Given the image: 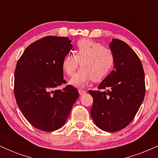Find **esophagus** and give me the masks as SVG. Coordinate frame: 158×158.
<instances>
[{
    "mask_svg": "<svg viewBox=\"0 0 158 158\" xmlns=\"http://www.w3.org/2000/svg\"><path fill=\"white\" fill-rule=\"evenodd\" d=\"M79 93L80 95H84V94H86V90H82V89H79Z\"/></svg>",
    "mask_w": 158,
    "mask_h": 158,
    "instance_id": "1",
    "label": "esophagus"
}]
</instances>
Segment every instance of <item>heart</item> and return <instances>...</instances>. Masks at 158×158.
Returning a JSON list of instances; mask_svg holds the SVG:
<instances>
[{"mask_svg":"<svg viewBox=\"0 0 158 158\" xmlns=\"http://www.w3.org/2000/svg\"><path fill=\"white\" fill-rule=\"evenodd\" d=\"M74 55L68 52L61 61V68L68 77L74 73L80 62L81 68L70 79L74 86L81 87L93 80L102 81L109 75L115 64V56L110 48L91 39L79 40Z\"/></svg>","mask_w":158,"mask_h":158,"instance_id":"b5f03b06","label":"heart"}]
</instances>
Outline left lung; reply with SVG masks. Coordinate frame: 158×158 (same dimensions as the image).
<instances>
[{
  "label": "left lung",
  "mask_w": 158,
  "mask_h": 158,
  "mask_svg": "<svg viewBox=\"0 0 158 158\" xmlns=\"http://www.w3.org/2000/svg\"><path fill=\"white\" fill-rule=\"evenodd\" d=\"M114 69L98 86L89 90L94 99L90 114L106 131H120L131 123L144 99L145 75L138 56L124 41L113 39Z\"/></svg>",
  "instance_id": "obj_1"
}]
</instances>
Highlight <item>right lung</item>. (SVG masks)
I'll use <instances>...</instances> for the list:
<instances>
[{
    "label": "right lung",
    "instance_id": "1",
    "mask_svg": "<svg viewBox=\"0 0 158 158\" xmlns=\"http://www.w3.org/2000/svg\"><path fill=\"white\" fill-rule=\"evenodd\" d=\"M73 45L68 37L49 35L29 45L18 61L14 94L21 113L32 126L43 131L63 126L79 94L65 84L61 61Z\"/></svg>",
    "mask_w": 158,
    "mask_h": 158
}]
</instances>
